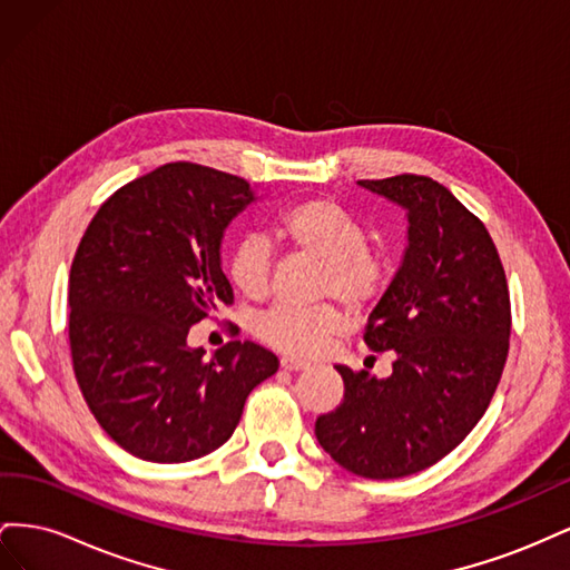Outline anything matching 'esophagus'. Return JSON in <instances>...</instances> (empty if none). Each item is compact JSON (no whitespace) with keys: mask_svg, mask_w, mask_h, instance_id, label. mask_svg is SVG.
I'll use <instances>...</instances> for the list:
<instances>
[{"mask_svg":"<svg viewBox=\"0 0 570 570\" xmlns=\"http://www.w3.org/2000/svg\"><path fill=\"white\" fill-rule=\"evenodd\" d=\"M281 366H283L285 371H304V368H308L312 364H308V361H304V358L283 356V358H281Z\"/></svg>","mask_w":570,"mask_h":570,"instance_id":"esophagus-1","label":"esophagus"}]
</instances>
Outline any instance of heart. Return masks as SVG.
I'll use <instances>...</instances> for the list:
<instances>
[{
	"instance_id": "heart-1",
	"label": "heart",
	"mask_w": 570,
	"mask_h": 570,
	"mask_svg": "<svg viewBox=\"0 0 570 570\" xmlns=\"http://www.w3.org/2000/svg\"><path fill=\"white\" fill-rule=\"evenodd\" d=\"M278 235L297 254L323 264L318 289L340 297L352 308H368L385 295L392 281L390 258L368 247V230L352 212L331 197H308L289 204L278 218ZM273 254L262 237H245L228 256V281L239 295L258 302L271 292ZM347 314L337 304L299 308L275 304L254 323L258 340L271 347L316 356L327 342L342 335Z\"/></svg>"
}]
</instances>
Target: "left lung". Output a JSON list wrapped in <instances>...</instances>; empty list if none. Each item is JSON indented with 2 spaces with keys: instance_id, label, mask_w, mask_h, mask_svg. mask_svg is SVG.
<instances>
[{
  "instance_id": "8db88e82",
  "label": "left lung",
  "mask_w": 570,
  "mask_h": 570,
  "mask_svg": "<svg viewBox=\"0 0 570 570\" xmlns=\"http://www.w3.org/2000/svg\"><path fill=\"white\" fill-rule=\"evenodd\" d=\"M406 209L409 247L364 342L394 352L392 375L335 366L340 406L316 438L342 469L390 480L419 473L463 442L502 377L511 299L502 258L475 214L438 180L402 174L358 180Z\"/></svg>"
}]
</instances>
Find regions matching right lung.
<instances>
[{
    "label": "right lung",
    "mask_w": 570,
    "mask_h": 570,
    "mask_svg": "<svg viewBox=\"0 0 570 570\" xmlns=\"http://www.w3.org/2000/svg\"><path fill=\"white\" fill-rule=\"evenodd\" d=\"M256 199L245 178L193 161L159 166L99 206L68 275V344L101 430L137 459L180 463L226 442L278 356L249 340L187 347L233 304L220 268L228 223Z\"/></svg>",
    "instance_id": "obj_1"
}]
</instances>
